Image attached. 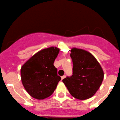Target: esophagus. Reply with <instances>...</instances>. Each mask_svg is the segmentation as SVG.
Segmentation results:
<instances>
[{"mask_svg":"<svg viewBox=\"0 0 120 120\" xmlns=\"http://www.w3.org/2000/svg\"><path fill=\"white\" fill-rule=\"evenodd\" d=\"M65 76H66L65 75H63L62 76H61V79H62V80H63V79L65 78Z\"/></svg>","mask_w":120,"mask_h":120,"instance_id":"1","label":"esophagus"}]
</instances>
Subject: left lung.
Here are the masks:
<instances>
[{
  "label": "left lung",
  "instance_id": "8db88e82",
  "mask_svg": "<svg viewBox=\"0 0 120 120\" xmlns=\"http://www.w3.org/2000/svg\"><path fill=\"white\" fill-rule=\"evenodd\" d=\"M71 52L72 75L67 76L62 82L74 98L80 100L90 98L102 84L103 70L95 57L88 51L74 48Z\"/></svg>",
  "mask_w": 120,
  "mask_h": 120
}]
</instances>
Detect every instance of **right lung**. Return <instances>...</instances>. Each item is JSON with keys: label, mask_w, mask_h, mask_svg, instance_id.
<instances>
[{"label": "right lung", "mask_w": 120, "mask_h": 120, "mask_svg": "<svg viewBox=\"0 0 120 120\" xmlns=\"http://www.w3.org/2000/svg\"><path fill=\"white\" fill-rule=\"evenodd\" d=\"M59 49L50 47L35 53L20 69L22 82L29 95L37 100L51 95L61 78L57 74L53 62Z\"/></svg>", "instance_id": "add662e5"}]
</instances>
